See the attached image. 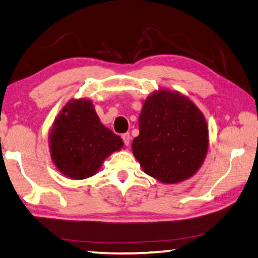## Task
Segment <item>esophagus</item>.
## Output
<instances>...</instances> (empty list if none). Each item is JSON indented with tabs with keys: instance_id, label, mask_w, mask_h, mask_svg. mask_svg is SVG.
I'll return each instance as SVG.
<instances>
[{
	"instance_id": "esophagus-1",
	"label": "esophagus",
	"mask_w": 258,
	"mask_h": 258,
	"mask_svg": "<svg viewBox=\"0 0 258 258\" xmlns=\"http://www.w3.org/2000/svg\"><path fill=\"white\" fill-rule=\"evenodd\" d=\"M122 139H123L124 145H125V146H129V144H130V139H132V137H130V135H129L128 133L122 135Z\"/></svg>"
}]
</instances>
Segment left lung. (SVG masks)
<instances>
[{"mask_svg":"<svg viewBox=\"0 0 258 258\" xmlns=\"http://www.w3.org/2000/svg\"><path fill=\"white\" fill-rule=\"evenodd\" d=\"M133 154L143 171L164 184L186 180L199 170L209 146L206 117L179 91L159 89L145 99Z\"/></svg>","mask_w":258,"mask_h":258,"instance_id":"1","label":"left lung"}]
</instances>
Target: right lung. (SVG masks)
Returning a JSON list of instances; mask_svg holds the SVG:
<instances>
[{"label": "right lung", "instance_id": "obj_1", "mask_svg": "<svg viewBox=\"0 0 258 258\" xmlns=\"http://www.w3.org/2000/svg\"><path fill=\"white\" fill-rule=\"evenodd\" d=\"M122 146L121 137L101 123L92 101L86 98L70 100L49 132L52 162L71 179L96 175L106 158Z\"/></svg>", "mask_w": 258, "mask_h": 258}]
</instances>
